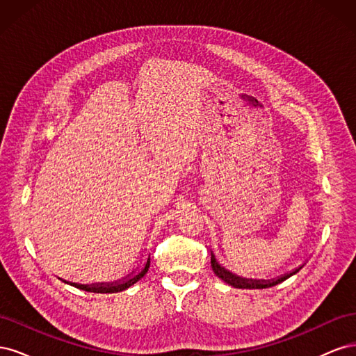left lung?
<instances>
[{
  "label": "left lung",
  "instance_id": "8db88e82",
  "mask_svg": "<svg viewBox=\"0 0 356 356\" xmlns=\"http://www.w3.org/2000/svg\"><path fill=\"white\" fill-rule=\"evenodd\" d=\"M211 266H212V270H213V273L217 275L220 279H222L224 282H227L229 285H232V286H234V288H245V289H261V288H270V286H275V285H277V284H281V282H284L285 279H288L289 276H293V275H296L300 268H296L294 272H291V273H288V275H284V276H281V277H277L276 281H252V279H242V277H239V276H236V275H233V273H230L229 270H225V268H222L218 263H217V260H215V255L211 252Z\"/></svg>",
  "mask_w": 356,
  "mask_h": 356
}]
</instances>
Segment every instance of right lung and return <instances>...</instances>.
Masks as SVG:
<instances>
[{
	"mask_svg": "<svg viewBox=\"0 0 356 356\" xmlns=\"http://www.w3.org/2000/svg\"><path fill=\"white\" fill-rule=\"evenodd\" d=\"M148 267H149V258L147 260L145 266L141 272L138 275L132 276V277H127L124 279L123 282H115V284H98V285H80V284H70L75 288H80L84 291H89V293H98V294H111V293H118V291H123L127 289L129 286H132L134 284H136L139 279H141L147 272H148Z\"/></svg>",
	"mask_w": 356,
	"mask_h": 356,
	"instance_id": "add662e5",
	"label": "right lung"
}]
</instances>
